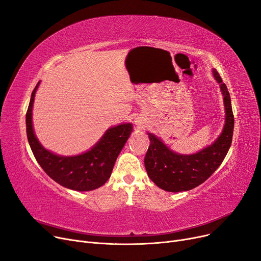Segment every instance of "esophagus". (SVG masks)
<instances>
[{
	"label": "esophagus",
	"mask_w": 261,
	"mask_h": 261,
	"mask_svg": "<svg viewBox=\"0 0 261 261\" xmlns=\"http://www.w3.org/2000/svg\"><path fill=\"white\" fill-rule=\"evenodd\" d=\"M136 126H138V127H140V128H142V122L141 121H136Z\"/></svg>",
	"instance_id": "esophagus-1"
}]
</instances>
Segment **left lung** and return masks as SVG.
<instances>
[{
  "label": "left lung",
  "instance_id": "8db88e82",
  "mask_svg": "<svg viewBox=\"0 0 261 261\" xmlns=\"http://www.w3.org/2000/svg\"><path fill=\"white\" fill-rule=\"evenodd\" d=\"M213 72L220 85L226 113L223 131L213 145L195 154H177L149 133L150 146L144 160L145 168L152 182L164 190L177 193L199 186L221 165L227 154L234 131V114L225 84L216 70Z\"/></svg>",
  "mask_w": 261,
  "mask_h": 261
}]
</instances>
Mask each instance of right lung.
Segmentation results:
<instances>
[{"mask_svg": "<svg viewBox=\"0 0 261 261\" xmlns=\"http://www.w3.org/2000/svg\"><path fill=\"white\" fill-rule=\"evenodd\" d=\"M39 84L32 93L26 112L27 139L39 165L55 182L66 188L89 191L102 186L112 173L115 161L132 132V125L122 123L110 128L101 140L84 154L76 156L54 154L41 146L33 129L32 110Z\"/></svg>", "mask_w": 261, "mask_h": 261, "instance_id": "obj_1", "label": "right lung"}]
</instances>
